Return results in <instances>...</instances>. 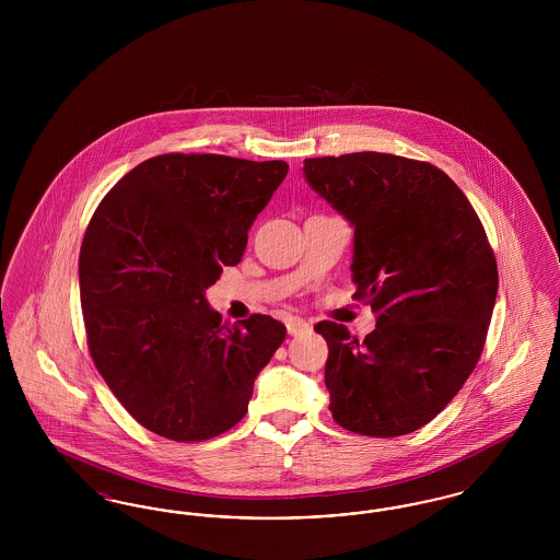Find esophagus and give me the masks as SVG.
<instances>
[{
  "label": "esophagus",
  "instance_id": "obj_1",
  "mask_svg": "<svg viewBox=\"0 0 560 560\" xmlns=\"http://www.w3.org/2000/svg\"><path fill=\"white\" fill-rule=\"evenodd\" d=\"M288 331H290V336H302V334L311 331V325L306 320L292 317V319L288 320Z\"/></svg>",
  "mask_w": 560,
  "mask_h": 560
}]
</instances>
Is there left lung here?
I'll return each mask as SVG.
<instances>
[{
	"label": "left lung",
	"instance_id": "1",
	"mask_svg": "<svg viewBox=\"0 0 560 560\" xmlns=\"http://www.w3.org/2000/svg\"><path fill=\"white\" fill-rule=\"evenodd\" d=\"M306 183L354 226L352 298L372 304L359 340L320 320L325 386L342 428L400 436L428 424L477 368L498 295L479 215L427 161L388 153L304 160Z\"/></svg>",
	"mask_w": 560,
	"mask_h": 560
}]
</instances>
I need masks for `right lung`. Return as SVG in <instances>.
<instances>
[{
    "instance_id": "obj_1",
    "label": "right lung",
    "mask_w": 560,
    "mask_h": 560,
    "mask_svg": "<svg viewBox=\"0 0 560 560\" xmlns=\"http://www.w3.org/2000/svg\"><path fill=\"white\" fill-rule=\"evenodd\" d=\"M285 161L167 153L108 190L80 252L88 348L138 424L206 441L247 411L254 380L285 325L252 315L222 325L206 290L240 265L247 231L288 176Z\"/></svg>"
}]
</instances>
